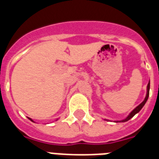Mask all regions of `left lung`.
<instances>
[{
  "label": "left lung",
  "instance_id": "left-lung-1",
  "mask_svg": "<svg viewBox=\"0 0 159 159\" xmlns=\"http://www.w3.org/2000/svg\"><path fill=\"white\" fill-rule=\"evenodd\" d=\"M149 88H150V81L148 82V85H147V89H146V96L145 97H144V99H143V101L142 102H141L140 104L139 105V106H137L135 107V108L134 109L133 111H131L130 113L129 114L128 116H126L125 118L123 119V120H108V119H103L104 120H107V121H114V122H126V121H128L129 120H130L133 116H134L137 113H139V111H140V110L143 107V106L145 105L146 102H147V100H148V96H149Z\"/></svg>",
  "mask_w": 159,
  "mask_h": 159
}]
</instances>
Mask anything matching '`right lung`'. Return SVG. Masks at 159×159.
Here are the masks:
<instances>
[{
	"instance_id": "right-lung-1",
	"label": "right lung",
	"mask_w": 159,
	"mask_h": 159,
	"mask_svg": "<svg viewBox=\"0 0 159 159\" xmlns=\"http://www.w3.org/2000/svg\"><path fill=\"white\" fill-rule=\"evenodd\" d=\"M28 119H29V120H30L32 121V122H34V121L33 120H32V119H31V118H29V117H28ZM58 120V119H57V120Z\"/></svg>"
}]
</instances>
